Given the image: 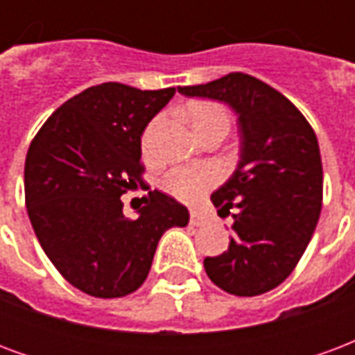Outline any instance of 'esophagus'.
<instances>
[{
    "label": "esophagus",
    "instance_id": "esophagus-1",
    "mask_svg": "<svg viewBox=\"0 0 355 355\" xmlns=\"http://www.w3.org/2000/svg\"><path fill=\"white\" fill-rule=\"evenodd\" d=\"M203 223H205V216L201 215L200 211L192 209V211H190V224H192V226H200V224Z\"/></svg>",
    "mask_w": 355,
    "mask_h": 355
}]
</instances>
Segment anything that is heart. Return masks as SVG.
I'll use <instances>...</instances> for the list:
<instances>
[{
    "instance_id": "b5f03b06",
    "label": "heart",
    "mask_w": 355,
    "mask_h": 355,
    "mask_svg": "<svg viewBox=\"0 0 355 355\" xmlns=\"http://www.w3.org/2000/svg\"><path fill=\"white\" fill-rule=\"evenodd\" d=\"M186 116L192 123L193 131H203L207 127L213 125H226L230 123V117L224 106L216 104V102L209 101H198L192 102L188 108H186ZM154 127V125H152ZM152 127L148 129L144 135V144L148 142V135L152 131ZM216 184V175L211 169L205 167H175L171 169L165 178H163V190L171 193L173 198H177L186 203H193L198 201L201 196L205 193Z\"/></svg>"
}]
</instances>
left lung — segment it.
<instances>
[{
  "instance_id": "1",
  "label": "left lung",
  "mask_w": 355,
  "mask_h": 355,
  "mask_svg": "<svg viewBox=\"0 0 355 355\" xmlns=\"http://www.w3.org/2000/svg\"><path fill=\"white\" fill-rule=\"evenodd\" d=\"M178 93L220 101L238 114V169L211 196L218 215L232 211V239L228 251L203 261L209 279L236 297L272 291L295 270L320 220L323 169L315 132L289 98L249 73Z\"/></svg>"
}]
</instances>
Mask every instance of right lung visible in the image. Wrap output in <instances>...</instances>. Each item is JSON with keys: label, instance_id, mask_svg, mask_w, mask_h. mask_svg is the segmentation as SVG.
I'll return each mask as SVG.
<instances>
[{"label": "right lung", "instance_id": "right-lung-1", "mask_svg": "<svg viewBox=\"0 0 355 355\" xmlns=\"http://www.w3.org/2000/svg\"><path fill=\"white\" fill-rule=\"evenodd\" d=\"M173 94L94 85L55 110L28 148L24 198L37 241L66 282L91 297L139 289L163 234L190 220L157 190L139 218H127L119 200L142 180L140 137Z\"/></svg>", "mask_w": 355, "mask_h": 355}]
</instances>
